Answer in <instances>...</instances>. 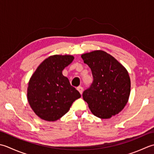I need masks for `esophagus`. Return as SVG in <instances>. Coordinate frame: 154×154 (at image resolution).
Listing matches in <instances>:
<instances>
[{"mask_svg":"<svg viewBox=\"0 0 154 154\" xmlns=\"http://www.w3.org/2000/svg\"><path fill=\"white\" fill-rule=\"evenodd\" d=\"M77 90H78V92H80V94H82V92H83V88H82V87H81V86L78 87Z\"/></svg>","mask_w":154,"mask_h":154,"instance_id":"1","label":"esophagus"}]
</instances>
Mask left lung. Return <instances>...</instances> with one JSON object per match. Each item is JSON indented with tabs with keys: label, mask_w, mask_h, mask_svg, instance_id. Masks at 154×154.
<instances>
[{
	"label": "left lung",
	"mask_w": 154,
	"mask_h": 154,
	"mask_svg": "<svg viewBox=\"0 0 154 154\" xmlns=\"http://www.w3.org/2000/svg\"><path fill=\"white\" fill-rule=\"evenodd\" d=\"M94 78L82 97L91 112L98 118L109 119L120 112L128 102L131 82L123 65L108 53L94 51L81 55Z\"/></svg>",
	"instance_id": "left-lung-1"
}]
</instances>
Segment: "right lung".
<instances>
[{
  "instance_id": "obj_1",
  "label": "right lung",
  "mask_w": 154,
  "mask_h": 154,
  "mask_svg": "<svg viewBox=\"0 0 154 154\" xmlns=\"http://www.w3.org/2000/svg\"><path fill=\"white\" fill-rule=\"evenodd\" d=\"M72 55H53L46 58L30 77L27 99L34 112L42 120L54 122L68 112L80 94L62 74L72 63Z\"/></svg>"
}]
</instances>
